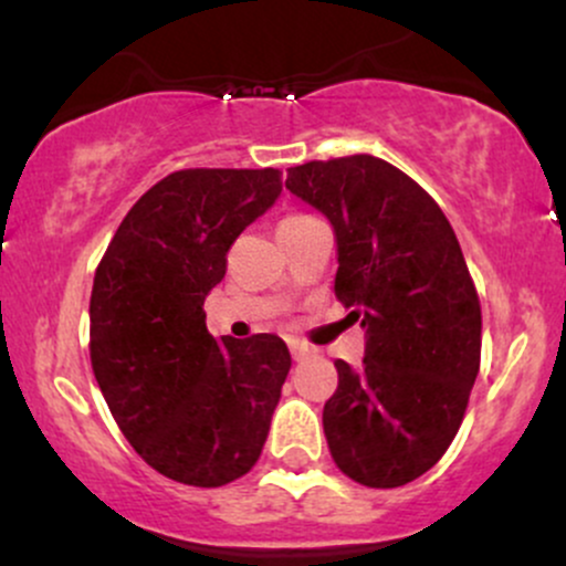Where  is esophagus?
<instances>
[{
  "label": "esophagus",
  "instance_id": "34e87169",
  "mask_svg": "<svg viewBox=\"0 0 566 566\" xmlns=\"http://www.w3.org/2000/svg\"><path fill=\"white\" fill-rule=\"evenodd\" d=\"M290 354L295 361H303V359H308V356H314V348H308L301 340H290Z\"/></svg>",
  "mask_w": 566,
  "mask_h": 566
}]
</instances>
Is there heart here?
<instances>
[{
    "mask_svg": "<svg viewBox=\"0 0 566 566\" xmlns=\"http://www.w3.org/2000/svg\"><path fill=\"white\" fill-rule=\"evenodd\" d=\"M303 218H308V216H290V218H284L282 223H295V220H303Z\"/></svg>",
    "mask_w": 566,
    "mask_h": 566,
    "instance_id": "b5f03b06",
    "label": "heart"
}]
</instances>
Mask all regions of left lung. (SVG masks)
Segmentation results:
<instances>
[{
	"mask_svg": "<svg viewBox=\"0 0 566 566\" xmlns=\"http://www.w3.org/2000/svg\"><path fill=\"white\" fill-rule=\"evenodd\" d=\"M287 188L333 223L335 295L367 333L324 405L335 465L391 490L439 463L482 359V305L450 220L409 175L369 154L290 167Z\"/></svg>",
	"mask_w": 566,
	"mask_h": 566,
	"instance_id": "obj_1",
	"label": "left lung"
}]
</instances>
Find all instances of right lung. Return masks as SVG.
<instances>
[{"instance_id":"right-lung-1","label":"right lung","mask_w":566,"mask_h":566,"mask_svg":"<svg viewBox=\"0 0 566 566\" xmlns=\"http://www.w3.org/2000/svg\"><path fill=\"white\" fill-rule=\"evenodd\" d=\"M279 193L274 167L167 175L135 201L95 271V380L135 452L172 482L223 486L263 452L290 350L269 333L216 340L205 297Z\"/></svg>"}]
</instances>
